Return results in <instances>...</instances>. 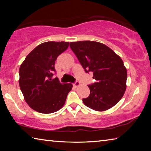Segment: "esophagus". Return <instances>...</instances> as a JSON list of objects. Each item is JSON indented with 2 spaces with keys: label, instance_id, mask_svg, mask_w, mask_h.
Masks as SVG:
<instances>
[{
  "label": "esophagus",
  "instance_id": "obj_1",
  "mask_svg": "<svg viewBox=\"0 0 151 151\" xmlns=\"http://www.w3.org/2000/svg\"><path fill=\"white\" fill-rule=\"evenodd\" d=\"M79 85H80V83H79V82L77 81H76L73 84V86H75V87H77V86H78Z\"/></svg>",
  "mask_w": 151,
  "mask_h": 151
}]
</instances>
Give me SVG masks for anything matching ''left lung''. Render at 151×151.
<instances>
[{
	"mask_svg": "<svg viewBox=\"0 0 151 151\" xmlns=\"http://www.w3.org/2000/svg\"><path fill=\"white\" fill-rule=\"evenodd\" d=\"M70 47L86 73H92L95 83L88 85L90 94L84 104L97 111L112 108L126 90L127 72L119 56L105 45L85 40L70 42Z\"/></svg>",
	"mask_w": 151,
	"mask_h": 151,
	"instance_id": "obj_1",
	"label": "left lung"
}]
</instances>
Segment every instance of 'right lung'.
Returning a JSON list of instances; mask_svg holds the SVG:
<instances>
[{
  "label": "right lung",
  "mask_w": 151,
  "mask_h": 151,
  "mask_svg": "<svg viewBox=\"0 0 151 151\" xmlns=\"http://www.w3.org/2000/svg\"><path fill=\"white\" fill-rule=\"evenodd\" d=\"M68 42H46L37 46L25 58L19 69V86L30 108L40 113H52L60 110L73 87L61 84L56 74L55 63L66 50Z\"/></svg>",
  "instance_id": "add662e5"
}]
</instances>
